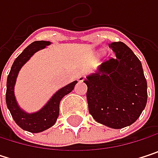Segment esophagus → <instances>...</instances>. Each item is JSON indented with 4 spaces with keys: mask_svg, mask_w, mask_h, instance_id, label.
<instances>
[{
    "mask_svg": "<svg viewBox=\"0 0 158 158\" xmlns=\"http://www.w3.org/2000/svg\"><path fill=\"white\" fill-rule=\"evenodd\" d=\"M77 79H78L79 82H83V81L85 80V77H84L83 75H79V77L77 78Z\"/></svg>",
    "mask_w": 158,
    "mask_h": 158,
    "instance_id": "obj_1",
    "label": "esophagus"
}]
</instances>
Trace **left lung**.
Listing matches in <instances>:
<instances>
[{"instance_id":"8db88e82","label":"left lung","mask_w":158,"mask_h":158,"mask_svg":"<svg viewBox=\"0 0 158 158\" xmlns=\"http://www.w3.org/2000/svg\"><path fill=\"white\" fill-rule=\"evenodd\" d=\"M114 58L103 62L98 72L87 76V101L93 119L113 129L134 123L147 102V83L142 64L123 42L109 44Z\"/></svg>"}]
</instances>
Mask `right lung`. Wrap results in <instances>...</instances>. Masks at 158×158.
I'll list each match as a JSON object with an SVG mask.
<instances>
[{"label": "right lung", "instance_id": "add662e5", "mask_svg": "<svg viewBox=\"0 0 158 158\" xmlns=\"http://www.w3.org/2000/svg\"><path fill=\"white\" fill-rule=\"evenodd\" d=\"M51 43L49 41H35L29 45L15 60L11 71L7 78L6 84V104L10 110L13 119L17 125L22 129L31 133H40L53 126L59 115V103L64 96L71 92L77 84V80L68 84L58 89L47 102V104L38 111L27 113L22 110L15 96V85L18 73L22 67L31 58V56L38 50L44 49Z\"/></svg>", "mask_w": 158, "mask_h": 158}]
</instances>
